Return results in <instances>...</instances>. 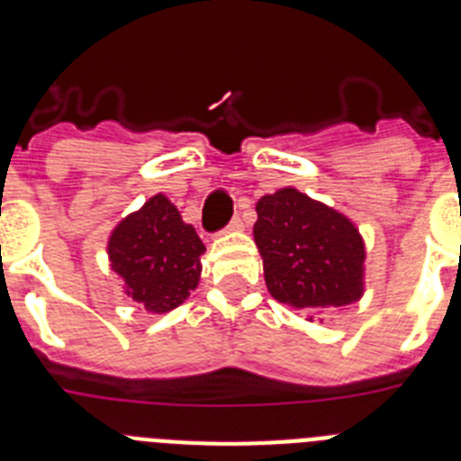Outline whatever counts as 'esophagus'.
Returning <instances> with one entry per match:
<instances>
[{"label":"esophagus","instance_id":"34e87169","mask_svg":"<svg viewBox=\"0 0 461 461\" xmlns=\"http://www.w3.org/2000/svg\"><path fill=\"white\" fill-rule=\"evenodd\" d=\"M242 226H244V223H242V219H240V217H235V219H230V223H228V230H230V233H235V230H242Z\"/></svg>","mask_w":461,"mask_h":461}]
</instances>
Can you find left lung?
I'll return each instance as SVG.
<instances>
[{
    "mask_svg": "<svg viewBox=\"0 0 461 461\" xmlns=\"http://www.w3.org/2000/svg\"><path fill=\"white\" fill-rule=\"evenodd\" d=\"M256 212L254 240L275 300L300 312L360 300L365 242L351 219L291 186L263 195Z\"/></svg>",
    "mask_w": 461,
    "mask_h": 461,
    "instance_id": "1",
    "label": "left lung"
}]
</instances>
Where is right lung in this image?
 <instances>
[{"instance_id":"obj_1","label":"right lung","mask_w":461,"mask_h":461,"mask_svg":"<svg viewBox=\"0 0 461 461\" xmlns=\"http://www.w3.org/2000/svg\"><path fill=\"white\" fill-rule=\"evenodd\" d=\"M205 244L164 194L117 223L108 240L110 266L126 295L152 313L180 307L198 286Z\"/></svg>"}]
</instances>
